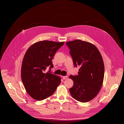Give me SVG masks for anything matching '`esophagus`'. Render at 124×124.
Instances as JSON below:
<instances>
[{"instance_id":"1","label":"esophagus","mask_w":124,"mask_h":124,"mask_svg":"<svg viewBox=\"0 0 124 124\" xmlns=\"http://www.w3.org/2000/svg\"><path fill=\"white\" fill-rule=\"evenodd\" d=\"M68 78V76H63V79H66Z\"/></svg>"}]
</instances>
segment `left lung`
Segmentation results:
<instances>
[{
	"mask_svg": "<svg viewBox=\"0 0 124 124\" xmlns=\"http://www.w3.org/2000/svg\"><path fill=\"white\" fill-rule=\"evenodd\" d=\"M75 67L80 66L77 75H70L74 82L69 89L72 97L80 102L93 100L100 92L105 73L102 58L95 46L76 40L66 42Z\"/></svg>",
	"mask_w": 124,
	"mask_h": 124,
	"instance_id": "left-lung-1",
	"label": "left lung"
}]
</instances>
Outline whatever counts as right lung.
I'll use <instances>...</instances> for the list:
<instances>
[{"label":"right lung","instance_id":"right-lung-1","mask_svg":"<svg viewBox=\"0 0 124 124\" xmlns=\"http://www.w3.org/2000/svg\"><path fill=\"white\" fill-rule=\"evenodd\" d=\"M64 42L40 41L32 45L23 59L21 78L28 93L38 101H42L54 93L61 78L52 73V60ZM49 71L46 73L47 68Z\"/></svg>","mask_w":124,"mask_h":124}]
</instances>
